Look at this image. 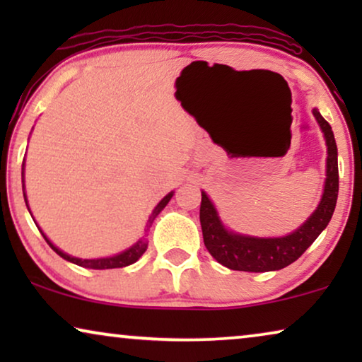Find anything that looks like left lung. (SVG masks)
<instances>
[{"label": "left lung", "mask_w": 362, "mask_h": 362, "mask_svg": "<svg viewBox=\"0 0 362 362\" xmlns=\"http://www.w3.org/2000/svg\"><path fill=\"white\" fill-rule=\"evenodd\" d=\"M321 130L325 133L326 146H328V160H326V182L318 209L310 216L300 229L293 234L275 239H257L234 234L224 229L217 212L206 192H202L199 219L202 227L204 245L214 259L230 270L239 272H272L285 269L303 255V252L313 244L333 216L336 199L339 189L338 173V148L329 123L313 110Z\"/></svg>", "instance_id": "8db88e82"}]
</instances>
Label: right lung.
<instances>
[{
	"mask_svg": "<svg viewBox=\"0 0 362 362\" xmlns=\"http://www.w3.org/2000/svg\"><path fill=\"white\" fill-rule=\"evenodd\" d=\"M23 187H24V186H23ZM171 197H173V192H170V194L165 196V197H163V199L160 201V204H158V206L155 207V211L151 212L150 219H148L146 229H150L151 224H153V221H155V219H156V216L160 214V212L163 211V207H165V206L168 204V202H170ZM24 201H26V192H24ZM26 206H28V201H26ZM28 209H29V207H28ZM146 229H145V232H146ZM41 234H42V230H41ZM42 237H44V239H46L47 244L51 245V249H52L54 252H56L57 255H61L62 259H66V260H69V262H72V264H76V265H78V267H86V269H93V270L122 269V267H127V265L135 264V262H136L138 259H140V257H141L143 254H145V250H146V247H148V242H146L145 237H143V239L138 240L135 245L130 247V249L125 250V252H122V254H118V255L107 257V259L82 260V259H76V257H71V255L64 254V252H62V250H59L56 245H52V242L49 240L46 235L42 234Z\"/></svg>",
	"mask_w": 362,
	"mask_h": 362,
	"instance_id": "add662e5",
	"label": "right lung"
}]
</instances>
